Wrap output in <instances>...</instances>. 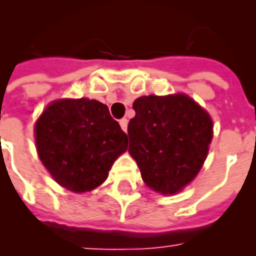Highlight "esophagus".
<instances>
[{
	"label": "esophagus",
	"mask_w": 256,
	"mask_h": 256,
	"mask_svg": "<svg viewBox=\"0 0 256 256\" xmlns=\"http://www.w3.org/2000/svg\"><path fill=\"white\" fill-rule=\"evenodd\" d=\"M119 124H120V128H122L123 132H126V130H128V119H126V118L120 119V120H119Z\"/></svg>",
	"instance_id": "34e87169"
}]
</instances>
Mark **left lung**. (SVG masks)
I'll use <instances>...</instances> for the list:
<instances>
[{
    "label": "left lung",
    "instance_id": "1",
    "mask_svg": "<svg viewBox=\"0 0 256 256\" xmlns=\"http://www.w3.org/2000/svg\"><path fill=\"white\" fill-rule=\"evenodd\" d=\"M128 126V152L155 192H180L198 176L208 154L212 120L185 94L142 96Z\"/></svg>",
    "mask_w": 256,
    "mask_h": 256
}]
</instances>
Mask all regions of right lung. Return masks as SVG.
<instances>
[{"instance_id":"1","label":"right lung","mask_w":256,"mask_h":256,"mask_svg":"<svg viewBox=\"0 0 256 256\" xmlns=\"http://www.w3.org/2000/svg\"><path fill=\"white\" fill-rule=\"evenodd\" d=\"M40 159L56 182L72 192L97 188L128 150V134L100 101L58 100L36 124Z\"/></svg>"}]
</instances>
